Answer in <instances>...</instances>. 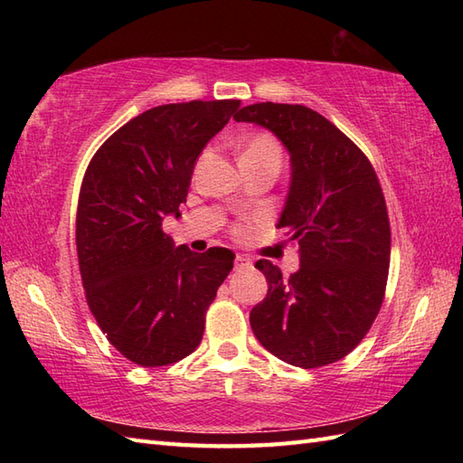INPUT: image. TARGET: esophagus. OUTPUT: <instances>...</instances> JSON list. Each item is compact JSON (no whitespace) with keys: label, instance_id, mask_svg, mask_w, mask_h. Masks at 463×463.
<instances>
[{"label":"esophagus","instance_id":"esophagus-1","mask_svg":"<svg viewBox=\"0 0 463 463\" xmlns=\"http://www.w3.org/2000/svg\"><path fill=\"white\" fill-rule=\"evenodd\" d=\"M252 262L249 257H242V254H239L237 259H234V269L237 270H244V269H250Z\"/></svg>","mask_w":463,"mask_h":463}]
</instances>
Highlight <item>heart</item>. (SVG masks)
Segmentation results:
<instances>
[{"mask_svg":"<svg viewBox=\"0 0 463 463\" xmlns=\"http://www.w3.org/2000/svg\"><path fill=\"white\" fill-rule=\"evenodd\" d=\"M274 159L279 161L282 159V151L279 141L274 139L269 133H254L249 139H244L241 145V153H239V161L241 165L247 163H260V161H269Z\"/></svg>","mask_w":463,"mask_h":463,"instance_id":"1","label":"heart"}]
</instances>
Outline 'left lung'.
<instances>
[{"instance_id": "obj_1", "label": "left lung", "mask_w": 463, "mask_h": 463, "mask_svg": "<svg viewBox=\"0 0 463 463\" xmlns=\"http://www.w3.org/2000/svg\"><path fill=\"white\" fill-rule=\"evenodd\" d=\"M272 131L290 153L279 229L298 244L300 269L282 279L270 260L267 298L250 310L254 336L298 368L342 360L376 320L390 267V221L368 156L304 105L254 103L234 115Z\"/></svg>"}]
</instances>
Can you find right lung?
Wrapping results in <instances>:
<instances>
[{
	"label": "right lung",
	"instance_id": "obj_1",
	"mask_svg": "<svg viewBox=\"0 0 463 463\" xmlns=\"http://www.w3.org/2000/svg\"><path fill=\"white\" fill-rule=\"evenodd\" d=\"M239 105L153 107L115 131L85 171L75 221L85 298L107 340L143 368L196 350L232 270V250L175 247L163 219L181 216L196 159Z\"/></svg>",
	"mask_w": 463,
	"mask_h": 463
}]
</instances>
